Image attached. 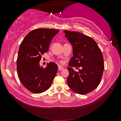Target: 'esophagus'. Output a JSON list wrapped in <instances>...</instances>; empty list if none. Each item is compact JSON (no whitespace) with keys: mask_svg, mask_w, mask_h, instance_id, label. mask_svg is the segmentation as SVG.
I'll return each instance as SVG.
<instances>
[{"mask_svg":"<svg viewBox=\"0 0 121 121\" xmlns=\"http://www.w3.org/2000/svg\"><path fill=\"white\" fill-rule=\"evenodd\" d=\"M63 69H64L63 68L60 67V66H59V67H58V71H60V70H63Z\"/></svg>","mask_w":121,"mask_h":121,"instance_id":"obj_1","label":"esophagus"}]
</instances>
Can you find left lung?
<instances>
[{"mask_svg":"<svg viewBox=\"0 0 121 121\" xmlns=\"http://www.w3.org/2000/svg\"><path fill=\"white\" fill-rule=\"evenodd\" d=\"M65 37L73 46V57L69 62L67 83L72 91L85 95L100 84L104 70V57L96 42L81 33L64 31ZM81 67L78 72L72 69Z\"/></svg>","mask_w":121,"mask_h":121,"instance_id":"8db88e82","label":"left lung"}]
</instances>
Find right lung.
I'll use <instances>...</instances> for the list:
<instances>
[{
  "label": "right lung",
  "mask_w": 121,
  "mask_h": 121,
  "mask_svg": "<svg viewBox=\"0 0 121 121\" xmlns=\"http://www.w3.org/2000/svg\"><path fill=\"white\" fill-rule=\"evenodd\" d=\"M59 30L37 29L25 36L20 46L17 58L18 77L30 91L39 94L50 87L57 74L58 65L50 62L43 68L39 65L41 56L48 50L53 37Z\"/></svg>",
  "instance_id": "1"
}]
</instances>
